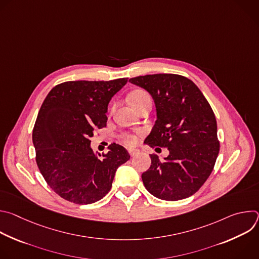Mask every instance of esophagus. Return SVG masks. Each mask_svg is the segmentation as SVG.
I'll return each mask as SVG.
<instances>
[{
  "mask_svg": "<svg viewBox=\"0 0 259 259\" xmlns=\"http://www.w3.org/2000/svg\"><path fill=\"white\" fill-rule=\"evenodd\" d=\"M128 152H129L131 157H135V156H137L139 154V150H137V149H130Z\"/></svg>",
  "mask_w": 259,
  "mask_h": 259,
  "instance_id": "1",
  "label": "esophagus"
}]
</instances>
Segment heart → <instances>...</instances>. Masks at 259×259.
I'll use <instances>...</instances> for the list:
<instances>
[{
	"label": "heart",
	"instance_id": "heart-1",
	"mask_svg": "<svg viewBox=\"0 0 259 259\" xmlns=\"http://www.w3.org/2000/svg\"><path fill=\"white\" fill-rule=\"evenodd\" d=\"M145 96H147V94H146L145 92H143V91H134V92H132V93L129 95L128 99H129V102H130L131 104H135V103H137L138 101H140V100H141L143 97H145ZM124 141H125L128 145H133V144L136 143L137 138H136V136H134V135L127 134V135L124 136Z\"/></svg>",
	"mask_w": 259,
	"mask_h": 259
}]
</instances>
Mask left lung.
I'll use <instances>...</instances> for the list:
<instances>
[{
    "label": "left lung",
    "mask_w": 259,
    "mask_h": 259,
    "mask_svg": "<svg viewBox=\"0 0 259 259\" xmlns=\"http://www.w3.org/2000/svg\"><path fill=\"white\" fill-rule=\"evenodd\" d=\"M129 82L149 92L156 106L157 120L144 143L169 151L164 161L151 155V167L141 175L145 189L166 201L193 196L210 176L219 153L210 104L193 81L179 75L156 73Z\"/></svg>",
    "instance_id": "obj_1"
}]
</instances>
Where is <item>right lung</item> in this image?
Listing matches in <instances>:
<instances>
[{"mask_svg": "<svg viewBox=\"0 0 259 259\" xmlns=\"http://www.w3.org/2000/svg\"><path fill=\"white\" fill-rule=\"evenodd\" d=\"M127 82L69 81L45 98L32 130L35 161L48 186L64 200L82 205L101 200L119 166L130 159L116 143L101 159L90 146L94 131L106 125L110 99Z\"/></svg>", "mask_w": 259, "mask_h": 259, "instance_id": "add662e5", "label": "right lung"}]
</instances>
